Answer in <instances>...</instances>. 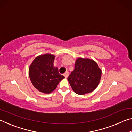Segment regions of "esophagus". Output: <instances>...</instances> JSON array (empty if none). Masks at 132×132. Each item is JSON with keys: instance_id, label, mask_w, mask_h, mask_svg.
<instances>
[{"instance_id": "1", "label": "esophagus", "mask_w": 132, "mask_h": 132, "mask_svg": "<svg viewBox=\"0 0 132 132\" xmlns=\"http://www.w3.org/2000/svg\"><path fill=\"white\" fill-rule=\"evenodd\" d=\"M64 76L65 77V78H68V77L69 76V72L68 71H66L64 73Z\"/></svg>"}]
</instances>
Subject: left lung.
<instances>
[{
	"label": "left lung",
	"instance_id": "8db88e82",
	"mask_svg": "<svg viewBox=\"0 0 132 132\" xmlns=\"http://www.w3.org/2000/svg\"><path fill=\"white\" fill-rule=\"evenodd\" d=\"M102 71L96 62L88 58L76 60L75 69L68 78L72 90L79 95L92 92L97 87Z\"/></svg>",
	"mask_w": 132,
	"mask_h": 132
}]
</instances>
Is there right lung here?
<instances>
[{"mask_svg": "<svg viewBox=\"0 0 132 132\" xmlns=\"http://www.w3.org/2000/svg\"><path fill=\"white\" fill-rule=\"evenodd\" d=\"M55 56L50 53L38 56L29 68V77L35 88L50 94L54 91L64 77L60 75L57 67L53 66Z\"/></svg>", "mask_w": 132, "mask_h": 132, "instance_id": "1", "label": "right lung"}]
</instances>
